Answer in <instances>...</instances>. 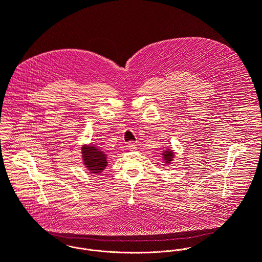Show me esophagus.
<instances>
[{
	"label": "esophagus",
	"mask_w": 262,
	"mask_h": 262,
	"mask_svg": "<svg viewBox=\"0 0 262 262\" xmlns=\"http://www.w3.org/2000/svg\"><path fill=\"white\" fill-rule=\"evenodd\" d=\"M128 149H129L130 151H136L137 147H136L135 143H133V142H129V143H128Z\"/></svg>",
	"instance_id": "1"
}]
</instances>
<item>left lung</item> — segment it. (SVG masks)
I'll use <instances>...</instances> for the list:
<instances>
[{
	"mask_svg": "<svg viewBox=\"0 0 262 262\" xmlns=\"http://www.w3.org/2000/svg\"><path fill=\"white\" fill-rule=\"evenodd\" d=\"M174 158V152L171 148H168L167 150H164L163 153H162V159L163 161L168 165V164H171L172 160Z\"/></svg>",
	"mask_w": 262,
	"mask_h": 262,
	"instance_id": "1",
	"label": "left lung"
}]
</instances>
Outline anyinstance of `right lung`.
<instances>
[{
    "instance_id": "1",
    "label": "right lung",
    "mask_w": 262,
    "mask_h": 262,
    "mask_svg": "<svg viewBox=\"0 0 262 262\" xmlns=\"http://www.w3.org/2000/svg\"><path fill=\"white\" fill-rule=\"evenodd\" d=\"M83 165L90 173H101L107 166V155L96 145H83L81 147Z\"/></svg>"
}]
</instances>
